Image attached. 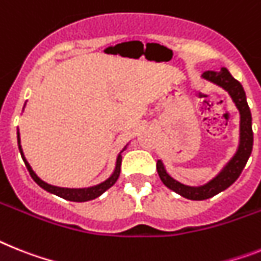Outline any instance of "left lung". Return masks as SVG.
Returning <instances> with one entry per match:
<instances>
[{"instance_id":"obj_1","label":"left lung","mask_w":261,"mask_h":261,"mask_svg":"<svg viewBox=\"0 0 261 261\" xmlns=\"http://www.w3.org/2000/svg\"><path fill=\"white\" fill-rule=\"evenodd\" d=\"M201 78L215 83L229 94V97L232 98L235 106L238 107L239 114H240V139H239V147L235 155L229 159V162L223 167L222 171L208 183L198 186V187L183 185L180 181L175 180L171 175L166 171L163 162L161 159L156 162L158 174H159L161 180L163 181V185L190 200H204V199L215 196L219 192L224 191L225 188H228L242 174L243 168L252 152L253 146L252 117H251V110L247 103L246 93H244L242 83L236 81L225 67H222L220 71H211V70L204 71L201 74Z\"/></svg>"}]
</instances>
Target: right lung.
Returning a JSON list of instances; mask_svg holds the SVG:
<instances>
[{
  "label": "right lung",
  "mask_w": 261,
  "mask_h": 261,
  "mask_svg": "<svg viewBox=\"0 0 261 261\" xmlns=\"http://www.w3.org/2000/svg\"><path fill=\"white\" fill-rule=\"evenodd\" d=\"M17 141H18V148H19V152H21V156H22L23 162H25L26 168H28V171H29V174H30V176L33 178V180L36 181L39 187H42L43 190H46V191L50 192V194L57 195V196L66 199V200H70V201L93 200V199L100 196V195L103 194L106 190H109L111 186L115 185V181H117L118 178H119L120 163H122V155L120 154L118 155L117 164H115V170H114V172L111 174L110 178L106 179V180L102 181V183H99V185L93 186V187H87V188H65V187H57V186H51V185H49V183L43 181L42 179H39L38 176H37L36 172L33 171V168L30 167V164L28 163L25 155H23L22 147H21V138H19L18 131H17ZM124 150H126V147L120 151V152H123Z\"/></svg>",
  "instance_id": "right-lung-1"
}]
</instances>
